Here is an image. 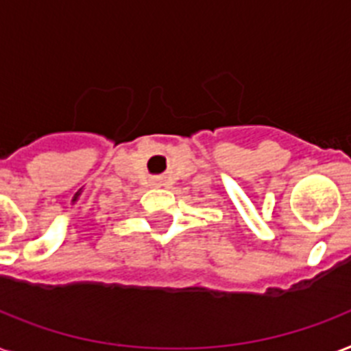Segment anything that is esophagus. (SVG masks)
Masks as SVG:
<instances>
[{
    "label": "esophagus",
    "instance_id": "obj_1",
    "mask_svg": "<svg viewBox=\"0 0 351 351\" xmlns=\"http://www.w3.org/2000/svg\"><path fill=\"white\" fill-rule=\"evenodd\" d=\"M153 186H160V182H153Z\"/></svg>",
    "mask_w": 351,
    "mask_h": 351
}]
</instances>
